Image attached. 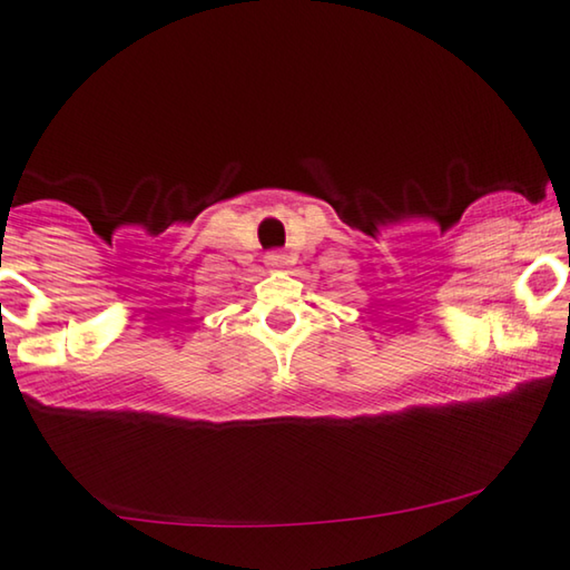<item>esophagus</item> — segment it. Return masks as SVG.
<instances>
[{
	"instance_id": "34e87169",
	"label": "esophagus",
	"mask_w": 570,
	"mask_h": 570,
	"mask_svg": "<svg viewBox=\"0 0 570 570\" xmlns=\"http://www.w3.org/2000/svg\"><path fill=\"white\" fill-rule=\"evenodd\" d=\"M266 263H268V266H282L284 256L278 250H274V253H268V256H266Z\"/></svg>"
}]
</instances>
